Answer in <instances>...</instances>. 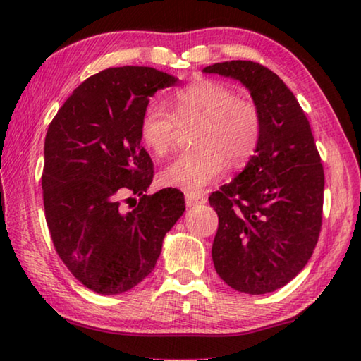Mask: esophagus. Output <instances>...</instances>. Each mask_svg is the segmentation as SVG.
I'll return each mask as SVG.
<instances>
[{"label": "esophagus", "mask_w": 361, "mask_h": 361, "mask_svg": "<svg viewBox=\"0 0 361 361\" xmlns=\"http://www.w3.org/2000/svg\"><path fill=\"white\" fill-rule=\"evenodd\" d=\"M185 197H186V205L188 207H192V205H199V204H205L207 202V197H205V195H202V194L186 192Z\"/></svg>", "instance_id": "esophagus-1"}]
</instances>
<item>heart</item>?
<instances>
[{"mask_svg":"<svg viewBox=\"0 0 361 361\" xmlns=\"http://www.w3.org/2000/svg\"><path fill=\"white\" fill-rule=\"evenodd\" d=\"M173 113L149 103L140 118V137L154 154L162 156L175 142L176 119L199 122L194 151L185 152L162 170L166 186L199 192L224 173L226 162L243 166L258 148L261 116L253 102L213 81H199L172 95Z\"/></svg>","mask_w":361,"mask_h":361,"instance_id":"b5f03b06","label":"heart"}]
</instances>
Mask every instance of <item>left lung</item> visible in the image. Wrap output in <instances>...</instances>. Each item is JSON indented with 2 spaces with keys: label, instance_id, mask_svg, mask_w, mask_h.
<instances>
[{
  "label": "left lung",
  "instance_id": "8db88e82",
  "mask_svg": "<svg viewBox=\"0 0 361 361\" xmlns=\"http://www.w3.org/2000/svg\"><path fill=\"white\" fill-rule=\"evenodd\" d=\"M202 71L245 85L261 116L255 156L209 202L219 219L216 274L237 291L264 295L295 279L314 253L325 188L320 154L302 108L276 73L248 60Z\"/></svg>",
  "mask_w": 361,
  "mask_h": 361
}]
</instances>
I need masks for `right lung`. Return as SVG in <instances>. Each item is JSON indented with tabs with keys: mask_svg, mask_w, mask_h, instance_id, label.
I'll list each match as a JSON object with an SVG mask.
<instances>
[{
	"mask_svg": "<svg viewBox=\"0 0 361 361\" xmlns=\"http://www.w3.org/2000/svg\"><path fill=\"white\" fill-rule=\"evenodd\" d=\"M176 81L149 66L103 70L75 89L47 129V228L60 259L99 295H121L149 276L164 237L185 213L178 189L145 194L152 162L140 137L149 99ZM132 195L140 202L124 212L120 199Z\"/></svg>",
	"mask_w": 361,
	"mask_h": 361,
	"instance_id": "right-lung-1",
	"label": "right lung"
}]
</instances>
